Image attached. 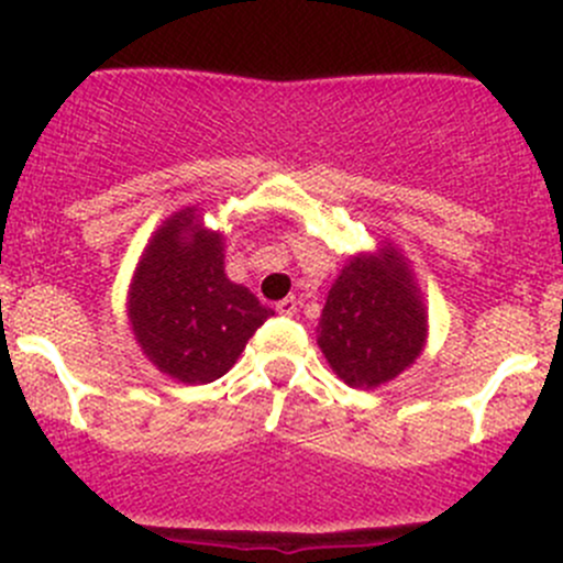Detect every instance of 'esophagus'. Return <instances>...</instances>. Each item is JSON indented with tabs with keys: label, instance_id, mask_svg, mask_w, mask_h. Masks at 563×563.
Returning a JSON list of instances; mask_svg holds the SVG:
<instances>
[{
	"label": "esophagus",
	"instance_id": "esophagus-1",
	"mask_svg": "<svg viewBox=\"0 0 563 563\" xmlns=\"http://www.w3.org/2000/svg\"><path fill=\"white\" fill-rule=\"evenodd\" d=\"M276 311H279L282 317H292L295 311H298V300H295V295H287V298L279 300V303H276Z\"/></svg>",
	"mask_w": 563,
	"mask_h": 563
}]
</instances>
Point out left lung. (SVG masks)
<instances>
[{
  "label": "left lung",
  "mask_w": 563,
  "mask_h": 563,
  "mask_svg": "<svg viewBox=\"0 0 563 563\" xmlns=\"http://www.w3.org/2000/svg\"><path fill=\"white\" fill-rule=\"evenodd\" d=\"M317 344L352 387H379L415 363L426 309L396 249L350 260L328 292Z\"/></svg>",
  "instance_id": "left-lung-1"
}]
</instances>
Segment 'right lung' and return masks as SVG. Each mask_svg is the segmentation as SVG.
<instances>
[{
    "mask_svg": "<svg viewBox=\"0 0 563 563\" xmlns=\"http://www.w3.org/2000/svg\"><path fill=\"white\" fill-rule=\"evenodd\" d=\"M271 314L228 279L222 235L200 230L192 208L156 230L130 289L137 344L162 374L184 385L228 374Z\"/></svg>",
    "mask_w": 563,
    "mask_h": 563,
    "instance_id": "obj_1",
    "label": "right lung"
}]
</instances>
